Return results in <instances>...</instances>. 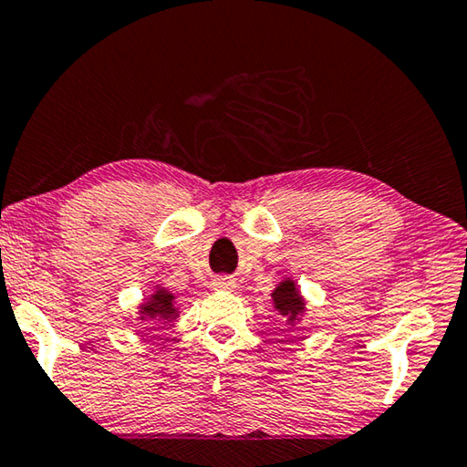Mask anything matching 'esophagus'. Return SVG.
I'll return each mask as SVG.
<instances>
[{
  "instance_id": "1",
  "label": "esophagus",
  "mask_w": 467,
  "mask_h": 467,
  "mask_svg": "<svg viewBox=\"0 0 467 467\" xmlns=\"http://www.w3.org/2000/svg\"><path fill=\"white\" fill-rule=\"evenodd\" d=\"M213 288H218V291H233L234 280L231 276H220L213 280Z\"/></svg>"
}]
</instances>
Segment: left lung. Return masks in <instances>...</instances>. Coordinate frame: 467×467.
<instances>
[{"label": "left lung", "instance_id": "8db88e82", "mask_svg": "<svg viewBox=\"0 0 467 467\" xmlns=\"http://www.w3.org/2000/svg\"><path fill=\"white\" fill-rule=\"evenodd\" d=\"M272 301H274V307L280 312V316L288 317V322L297 320V317L303 314V309H306V303H303V297L299 295L297 286H295L293 280L288 278L274 288Z\"/></svg>", "mask_w": 467, "mask_h": 467}]
</instances>
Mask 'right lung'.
I'll return each instance as SVG.
<instances>
[{"label":"right lung","instance_id":"1","mask_svg":"<svg viewBox=\"0 0 467 467\" xmlns=\"http://www.w3.org/2000/svg\"><path fill=\"white\" fill-rule=\"evenodd\" d=\"M174 320L176 317V307H174V295L164 291V288H158L150 299H147L143 306H140V320Z\"/></svg>","mask_w":467,"mask_h":467}]
</instances>
